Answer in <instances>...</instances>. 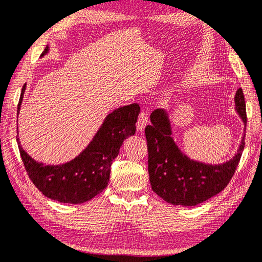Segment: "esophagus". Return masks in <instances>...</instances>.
<instances>
[{"instance_id":"obj_1","label":"esophagus","mask_w":262,"mask_h":262,"mask_svg":"<svg viewBox=\"0 0 262 262\" xmlns=\"http://www.w3.org/2000/svg\"><path fill=\"white\" fill-rule=\"evenodd\" d=\"M147 124V115L145 112H141L140 115H138V119L136 122V127H137V130L138 132H143L144 130V128Z\"/></svg>"}]
</instances>
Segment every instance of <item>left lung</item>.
I'll list each match as a JSON object with an SVG mask.
<instances>
[{"label": "left lung", "instance_id": "obj_1", "mask_svg": "<svg viewBox=\"0 0 262 262\" xmlns=\"http://www.w3.org/2000/svg\"><path fill=\"white\" fill-rule=\"evenodd\" d=\"M235 105L247 126V109L242 89L235 95ZM145 127L147 169L153 192L173 206L193 207L217 195L228 185L238 166L245 145V133L237 153L223 165H206L191 160L173 142L170 120L163 109L151 114Z\"/></svg>", "mask_w": 262, "mask_h": 262}]
</instances>
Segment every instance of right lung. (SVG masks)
<instances>
[{
    "mask_svg": "<svg viewBox=\"0 0 262 262\" xmlns=\"http://www.w3.org/2000/svg\"><path fill=\"white\" fill-rule=\"evenodd\" d=\"M49 52V46L42 56ZM26 84L18 103L20 111ZM140 105L133 103L118 107L106 116L101 128L85 150L73 160L56 166H45L35 161L17 142L30 181L45 196L61 203H84L96 196L107 186L112 161L128 136L136 132Z\"/></svg>",
    "mask_w": 262,
    "mask_h": 262,
    "instance_id": "1",
    "label": "right lung"
}]
</instances>
